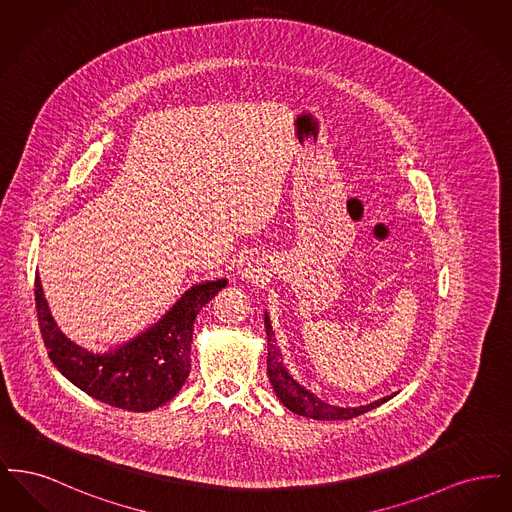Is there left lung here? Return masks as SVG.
<instances>
[{
  "mask_svg": "<svg viewBox=\"0 0 512 512\" xmlns=\"http://www.w3.org/2000/svg\"><path fill=\"white\" fill-rule=\"evenodd\" d=\"M265 328H267L268 341V380L272 384V390L276 393V397L292 413L307 416V418H315V420H349V418H355L359 414L368 413V411L380 407L382 403H386L388 399L393 397V395H386L378 401H372V403L361 405V407H336V405L324 403L322 399H318L315 393H311L305 386L295 382L292 374L286 370V366L282 363V353H280L276 340H274V332H272V326H270L268 313H265Z\"/></svg>",
  "mask_w": 512,
  "mask_h": 512,
  "instance_id": "left-lung-1",
  "label": "left lung"
}]
</instances>
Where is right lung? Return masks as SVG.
<instances>
[{"label": "right lung", "instance_id": "right-lung-1", "mask_svg": "<svg viewBox=\"0 0 512 512\" xmlns=\"http://www.w3.org/2000/svg\"><path fill=\"white\" fill-rule=\"evenodd\" d=\"M226 284V278L194 284L136 338L98 353L61 332L36 276V309L49 359L78 390L101 403L134 413L153 411L169 403L184 386L192 368L195 317Z\"/></svg>", "mask_w": 512, "mask_h": 512}]
</instances>
